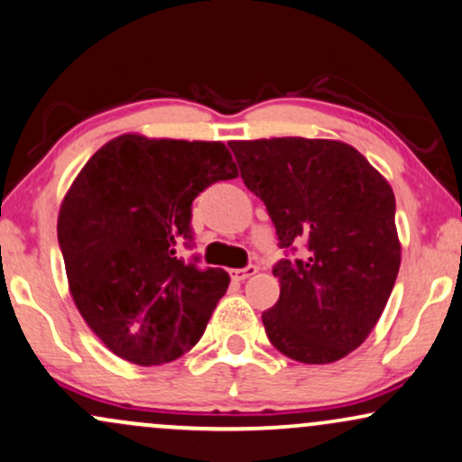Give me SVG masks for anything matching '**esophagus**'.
Masks as SVG:
<instances>
[{
	"label": "esophagus",
	"mask_w": 462,
	"mask_h": 462,
	"mask_svg": "<svg viewBox=\"0 0 462 462\" xmlns=\"http://www.w3.org/2000/svg\"><path fill=\"white\" fill-rule=\"evenodd\" d=\"M257 274V265H246V267H240V270H233L231 276L236 278V281H246V278Z\"/></svg>",
	"instance_id": "obj_1"
}]
</instances>
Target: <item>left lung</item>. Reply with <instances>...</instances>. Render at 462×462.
<instances>
[{
  "mask_svg": "<svg viewBox=\"0 0 462 462\" xmlns=\"http://www.w3.org/2000/svg\"><path fill=\"white\" fill-rule=\"evenodd\" d=\"M229 147L284 250L272 267L281 298L261 315L267 338L295 362L340 360L373 332L394 289V192L340 141L281 136Z\"/></svg>",
  "mask_w": 462,
  "mask_h": 462,
  "instance_id": "1",
  "label": "left lung"
}]
</instances>
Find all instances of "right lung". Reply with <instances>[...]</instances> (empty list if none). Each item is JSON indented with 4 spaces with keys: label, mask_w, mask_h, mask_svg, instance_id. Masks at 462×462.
Here are the masks:
<instances>
[{
    "label": "right lung",
    "mask_w": 462,
    "mask_h": 462,
    "mask_svg": "<svg viewBox=\"0 0 462 462\" xmlns=\"http://www.w3.org/2000/svg\"><path fill=\"white\" fill-rule=\"evenodd\" d=\"M237 178L218 141L122 134L102 145L61 203L57 240L79 312L116 356L158 366L199 343L229 287L218 267L184 261L192 201Z\"/></svg>",
    "instance_id": "right-lung-1"
}]
</instances>
